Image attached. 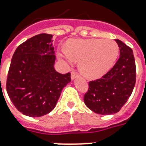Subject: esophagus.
Listing matches in <instances>:
<instances>
[{
	"label": "esophagus",
	"instance_id": "esophagus-1",
	"mask_svg": "<svg viewBox=\"0 0 146 146\" xmlns=\"http://www.w3.org/2000/svg\"><path fill=\"white\" fill-rule=\"evenodd\" d=\"M79 76V74L76 73V71H72V73H71V78L72 80L75 79L76 77H78Z\"/></svg>",
	"mask_w": 146,
	"mask_h": 146
}]
</instances>
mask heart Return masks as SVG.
I'll use <instances>...</instances> for the list:
<instances>
[{
    "label": "heart",
    "instance_id": "heart-1",
    "mask_svg": "<svg viewBox=\"0 0 146 146\" xmlns=\"http://www.w3.org/2000/svg\"><path fill=\"white\" fill-rule=\"evenodd\" d=\"M119 48L113 40L86 39L70 41L67 52L62 56L70 61H80V73L89 79L104 76L113 67L119 55Z\"/></svg>",
    "mask_w": 146,
    "mask_h": 146
}]
</instances>
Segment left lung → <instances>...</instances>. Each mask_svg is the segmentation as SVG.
<instances>
[{
	"label": "left lung",
	"instance_id": "left-lung-1",
	"mask_svg": "<svg viewBox=\"0 0 146 146\" xmlns=\"http://www.w3.org/2000/svg\"><path fill=\"white\" fill-rule=\"evenodd\" d=\"M119 58L113 67L100 79L88 83L84 101L87 107L98 114L119 112L131 95L136 82V66L133 51L116 39Z\"/></svg>",
	"mask_w": 146,
	"mask_h": 146
}]
</instances>
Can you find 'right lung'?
Masks as SVG:
<instances>
[{"label": "right lung", "instance_id": "right-lung-1", "mask_svg": "<svg viewBox=\"0 0 146 146\" xmlns=\"http://www.w3.org/2000/svg\"><path fill=\"white\" fill-rule=\"evenodd\" d=\"M52 35L40 33L21 44L8 70L6 89L15 108L24 115L39 117L55 106L62 90L71 81L70 73L54 70Z\"/></svg>", "mask_w": 146, "mask_h": 146}]
</instances>
